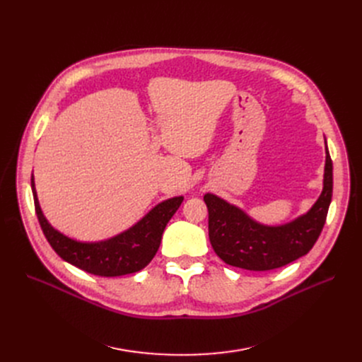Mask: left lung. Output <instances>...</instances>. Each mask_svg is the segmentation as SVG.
<instances>
[{"mask_svg":"<svg viewBox=\"0 0 362 362\" xmlns=\"http://www.w3.org/2000/svg\"><path fill=\"white\" fill-rule=\"evenodd\" d=\"M333 192V164L326 145L325 187L311 210L295 221L267 227L239 208L206 194L208 236L214 252L229 265L251 272L283 267L311 251L325 227Z\"/></svg>","mask_w":362,"mask_h":362,"instance_id":"left-lung-1","label":"left lung"}]
</instances>
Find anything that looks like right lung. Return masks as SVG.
I'll use <instances>...</instances> for the list:
<instances>
[{"instance_id":"right-lung-1","label":"right lung","mask_w":362,"mask_h":362,"mask_svg":"<svg viewBox=\"0 0 362 362\" xmlns=\"http://www.w3.org/2000/svg\"><path fill=\"white\" fill-rule=\"evenodd\" d=\"M32 192L37 220L52 250L74 267L101 277L124 276L146 267L160 248L167 223L183 201V197H177L158 204L136 226L110 240L82 243L66 238L48 224L36 198L33 176Z\"/></svg>"}]
</instances>
